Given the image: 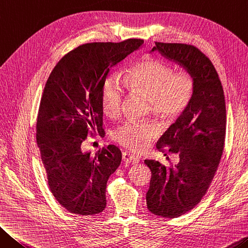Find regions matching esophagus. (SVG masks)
<instances>
[{"label":"esophagus","instance_id":"1","mask_svg":"<svg viewBox=\"0 0 248 248\" xmlns=\"http://www.w3.org/2000/svg\"><path fill=\"white\" fill-rule=\"evenodd\" d=\"M123 160L124 162H128V164H134V162H139L140 157L135 155V154H132L129 152H124L123 153Z\"/></svg>","mask_w":248,"mask_h":248}]
</instances>
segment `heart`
Here are the masks:
<instances>
[{"label":"heart","mask_w":248,"mask_h":248,"mask_svg":"<svg viewBox=\"0 0 248 248\" xmlns=\"http://www.w3.org/2000/svg\"><path fill=\"white\" fill-rule=\"evenodd\" d=\"M124 83L140 89L151 96L153 111L166 119H172L185 111L191 100L193 84L185 72L173 75V69L164 60L147 56L127 72ZM124 88L116 78H109L102 91L101 102L104 112L116 115L124 101ZM157 134L148 121L127 119L113 131V139L133 151H143Z\"/></svg>","instance_id":"heart-1"}]
</instances>
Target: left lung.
<instances>
[{"mask_svg":"<svg viewBox=\"0 0 248 248\" xmlns=\"http://www.w3.org/2000/svg\"><path fill=\"white\" fill-rule=\"evenodd\" d=\"M155 45L152 51L185 67L193 81L188 107L157 143L159 152L167 156V148L177 154L179 162L166 167L159 161L145 160L152 171L147 209L155 216L173 218L201 201L220 165L226 133L225 96L216 68L199 48L177 43Z\"/></svg>","mask_w":248,"mask_h":248,"instance_id":"obj_1","label":"left lung"}]
</instances>
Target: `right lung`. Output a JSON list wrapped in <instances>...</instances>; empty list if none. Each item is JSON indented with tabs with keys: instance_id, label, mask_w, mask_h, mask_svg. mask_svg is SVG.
<instances>
[{
	"instance_id": "add662e5",
	"label": "right lung",
	"mask_w": 248,
	"mask_h": 248,
	"mask_svg": "<svg viewBox=\"0 0 248 248\" xmlns=\"http://www.w3.org/2000/svg\"><path fill=\"white\" fill-rule=\"evenodd\" d=\"M143 43L129 38L80 45L59 60L45 84L36 141L52 196L70 213L93 216L107 206V182L122 153L108 145L91 155L81 145L103 127L101 96L112 68Z\"/></svg>"
}]
</instances>
